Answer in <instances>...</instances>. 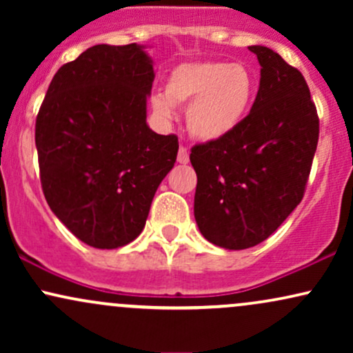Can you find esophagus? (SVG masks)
<instances>
[{
    "instance_id": "34e87169",
    "label": "esophagus",
    "mask_w": 353,
    "mask_h": 353,
    "mask_svg": "<svg viewBox=\"0 0 353 353\" xmlns=\"http://www.w3.org/2000/svg\"><path fill=\"white\" fill-rule=\"evenodd\" d=\"M177 163H181V164L189 163V151H188V148H184V145H181L179 152H177Z\"/></svg>"
}]
</instances>
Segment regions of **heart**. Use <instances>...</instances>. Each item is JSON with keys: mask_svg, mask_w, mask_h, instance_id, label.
I'll list each match as a JSON object with an SVG mask.
<instances>
[{"mask_svg": "<svg viewBox=\"0 0 353 353\" xmlns=\"http://www.w3.org/2000/svg\"><path fill=\"white\" fill-rule=\"evenodd\" d=\"M257 81L249 66L224 61L184 63L169 72L164 94L152 96V109L171 119L174 106L189 103L185 121L190 134L217 141L234 132L252 108Z\"/></svg>", "mask_w": 353, "mask_h": 353, "instance_id": "b5f03b06", "label": "heart"}]
</instances>
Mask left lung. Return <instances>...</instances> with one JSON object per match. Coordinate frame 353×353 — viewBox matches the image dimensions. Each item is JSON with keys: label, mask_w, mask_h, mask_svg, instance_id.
I'll list each match as a JSON object with an SVG mask.
<instances>
[{"label": "left lung", "mask_w": 353, "mask_h": 353, "mask_svg": "<svg viewBox=\"0 0 353 353\" xmlns=\"http://www.w3.org/2000/svg\"><path fill=\"white\" fill-rule=\"evenodd\" d=\"M261 86L234 132L196 144L194 217L209 242L230 250L261 244L297 208L319 143L317 108L297 68L265 46H249Z\"/></svg>", "instance_id": "left-lung-1"}]
</instances>
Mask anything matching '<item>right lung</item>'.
Wrapping results in <instances>:
<instances>
[{"label": "right lung", "mask_w": 353, "mask_h": 353, "mask_svg": "<svg viewBox=\"0 0 353 353\" xmlns=\"http://www.w3.org/2000/svg\"><path fill=\"white\" fill-rule=\"evenodd\" d=\"M151 58L136 43L96 44L52 78L36 117L41 188L56 217L84 244L117 249L143 232L176 134L145 123Z\"/></svg>", "instance_id": "obj_1"}]
</instances>
